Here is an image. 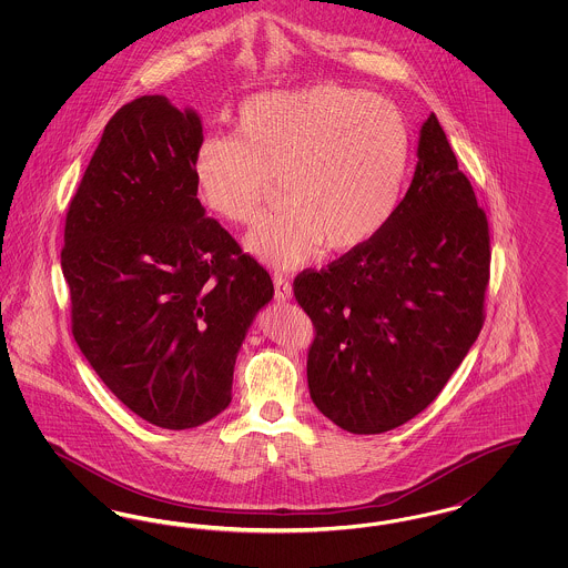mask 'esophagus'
<instances>
[{"mask_svg": "<svg viewBox=\"0 0 568 568\" xmlns=\"http://www.w3.org/2000/svg\"><path fill=\"white\" fill-rule=\"evenodd\" d=\"M292 296H294V292H292L290 281L276 274V276H274V297H276L278 302H290Z\"/></svg>", "mask_w": 568, "mask_h": 568, "instance_id": "obj_1", "label": "esophagus"}]
</instances>
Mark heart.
Returning <instances> with one entry per match:
<instances>
[{"mask_svg": "<svg viewBox=\"0 0 568 568\" xmlns=\"http://www.w3.org/2000/svg\"><path fill=\"white\" fill-rule=\"evenodd\" d=\"M236 138L209 135L193 153L202 206L253 225L272 183L285 211L262 223L246 248L278 271L375 241L405 187L410 142L389 100L334 82L257 93L243 102Z\"/></svg>", "mask_w": 568, "mask_h": 568, "instance_id": "obj_1", "label": "heart"}]
</instances>
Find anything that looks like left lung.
<instances>
[{"mask_svg":"<svg viewBox=\"0 0 568 568\" xmlns=\"http://www.w3.org/2000/svg\"><path fill=\"white\" fill-rule=\"evenodd\" d=\"M487 278L486 213L433 112L413 181L377 239L294 281L317 329L306 362L315 406L353 434L413 419L477 341Z\"/></svg>","mask_w":568,"mask_h":568,"instance_id":"8db88e82","label":"left lung"}]
</instances>
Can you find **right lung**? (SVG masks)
Listing matches in <instances>:
<instances>
[{
    "instance_id": "add662e5",
    "label": "right lung",
    "mask_w": 568,
    "mask_h": 568,
    "mask_svg": "<svg viewBox=\"0 0 568 568\" xmlns=\"http://www.w3.org/2000/svg\"><path fill=\"white\" fill-rule=\"evenodd\" d=\"M202 119L165 95L116 110L65 216L72 332L110 392L165 430L232 403L236 355L271 274L209 219L193 183Z\"/></svg>"
}]
</instances>
